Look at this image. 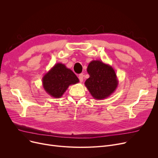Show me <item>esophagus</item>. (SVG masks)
<instances>
[{
    "instance_id": "34e87169",
    "label": "esophagus",
    "mask_w": 158,
    "mask_h": 158,
    "mask_svg": "<svg viewBox=\"0 0 158 158\" xmlns=\"http://www.w3.org/2000/svg\"><path fill=\"white\" fill-rule=\"evenodd\" d=\"M79 81H80V82H82V81H83V77H84V75L82 74V73H81V74H79Z\"/></svg>"
}]
</instances>
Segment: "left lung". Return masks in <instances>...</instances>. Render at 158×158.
I'll return each mask as SVG.
<instances>
[{"label":"left lung","mask_w":158,"mask_h":158,"mask_svg":"<svg viewBox=\"0 0 158 158\" xmlns=\"http://www.w3.org/2000/svg\"><path fill=\"white\" fill-rule=\"evenodd\" d=\"M87 72L89 77L86 80L85 85L95 99H105L114 92L118 80L111 65L100 60H93L89 63Z\"/></svg>","instance_id":"left-lung-1"}]
</instances>
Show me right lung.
Masks as SVG:
<instances>
[{"label": "right lung", "mask_w": 158, "mask_h": 158, "mask_svg": "<svg viewBox=\"0 0 158 158\" xmlns=\"http://www.w3.org/2000/svg\"><path fill=\"white\" fill-rule=\"evenodd\" d=\"M79 82L76 74L61 63L55 64L42 78L43 88L54 98L61 97L70 85Z\"/></svg>", "instance_id": "1"}]
</instances>
